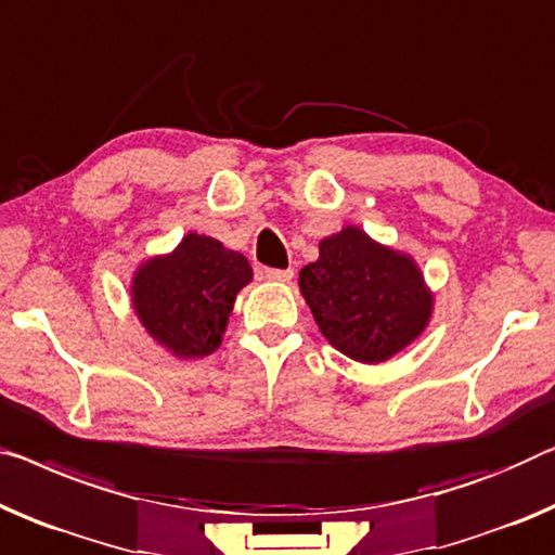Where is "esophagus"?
<instances>
[{"instance_id":"1","label":"esophagus","mask_w":555,"mask_h":555,"mask_svg":"<svg viewBox=\"0 0 555 555\" xmlns=\"http://www.w3.org/2000/svg\"><path fill=\"white\" fill-rule=\"evenodd\" d=\"M269 281H279V284H288L294 279V269H267Z\"/></svg>"}]
</instances>
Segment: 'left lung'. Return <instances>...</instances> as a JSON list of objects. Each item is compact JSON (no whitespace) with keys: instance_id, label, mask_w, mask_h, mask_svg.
Segmentation results:
<instances>
[{"instance_id":"left-lung-1","label":"left lung","mask_w":555,"mask_h":555,"mask_svg":"<svg viewBox=\"0 0 555 555\" xmlns=\"http://www.w3.org/2000/svg\"><path fill=\"white\" fill-rule=\"evenodd\" d=\"M299 288L326 341L361 363H382L428 326L434 294L409 254L344 227L321 238Z\"/></svg>"}]
</instances>
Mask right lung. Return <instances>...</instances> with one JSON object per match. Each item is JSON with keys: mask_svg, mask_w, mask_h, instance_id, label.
Returning a JSON list of instances; mask_svg holds the SVG:
<instances>
[{"mask_svg": "<svg viewBox=\"0 0 555 555\" xmlns=\"http://www.w3.org/2000/svg\"><path fill=\"white\" fill-rule=\"evenodd\" d=\"M251 276L244 254L189 231L171 254L134 271L131 306L156 344L177 359H202L219 349L236 294Z\"/></svg>", "mask_w": 555, "mask_h": 555, "instance_id": "add662e5", "label": "right lung"}]
</instances>
